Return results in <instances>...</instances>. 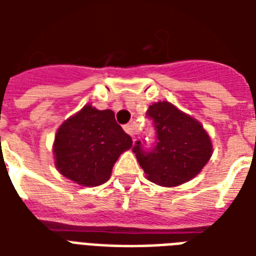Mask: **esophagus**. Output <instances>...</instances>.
Returning <instances> with one entry per match:
<instances>
[{"instance_id":"esophagus-1","label":"esophagus","mask_w":256,"mask_h":256,"mask_svg":"<svg viewBox=\"0 0 256 256\" xmlns=\"http://www.w3.org/2000/svg\"><path fill=\"white\" fill-rule=\"evenodd\" d=\"M124 132L128 134V136H132V137H134L136 134L138 133V128H137V124L136 123H128V124H126L124 126Z\"/></svg>"}]
</instances>
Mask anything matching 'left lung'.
<instances>
[{
  "mask_svg": "<svg viewBox=\"0 0 256 256\" xmlns=\"http://www.w3.org/2000/svg\"><path fill=\"white\" fill-rule=\"evenodd\" d=\"M146 114L156 128L155 148L145 150L141 141L133 148L146 178L167 188L190 181L212 155V144L203 124L168 101L152 104Z\"/></svg>",
  "mask_w": 256,
  "mask_h": 256,
  "instance_id": "obj_1",
  "label": "left lung"
}]
</instances>
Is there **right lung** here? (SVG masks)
I'll return each mask as SVG.
<instances>
[{
  "label": "right lung",
  "mask_w": 256,
  "mask_h": 256,
  "mask_svg": "<svg viewBox=\"0 0 256 256\" xmlns=\"http://www.w3.org/2000/svg\"><path fill=\"white\" fill-rule=\"evenodd\" d=\"M132 137L123 132L111 110H96L90 104L58 128L53 155L58 172L84 186H97L111 177L112 167Z\"/></svg>",
  "instance_id": "1"
}]
</instances>
